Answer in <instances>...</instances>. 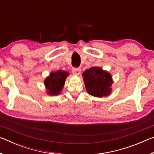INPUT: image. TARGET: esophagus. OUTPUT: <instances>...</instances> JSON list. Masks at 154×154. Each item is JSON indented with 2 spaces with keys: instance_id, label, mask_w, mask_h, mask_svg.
Here are the masks:
<instances>
[{
  "instance_id": "esophagus-1",
  "label": "esophagus",
  "mask_w": 154,
  "mask_h": 154,
  "mask_svg": "<svg viewBox=\"0 0 154 154\" xmlns=\"http://www.w3.org/2000/svg\"><path fill=\"white\" fill-rule=\"evenodd\" d=\"M81 68L80 67H78V68H75L73 67L72 69V72L75 75H79L80 72H81Z\"/></svg>"
}]
</instances>
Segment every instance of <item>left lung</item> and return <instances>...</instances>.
<instances>
[{"label":"left lung","instance_id":"1","mask_svg":"<svg viewBox=\"0 0 154 154\" xmlns=\"http://www.w3.org/2000/svg\"><path fill=\"white\" fill-rule=\"evenodd\" d=\"M83 81L89 94L103 97L111 93L112 79L111 75L101 68L93 67L83 73Z\"/></svg>","mask_w":154,"mask_h":154}]
</instances>
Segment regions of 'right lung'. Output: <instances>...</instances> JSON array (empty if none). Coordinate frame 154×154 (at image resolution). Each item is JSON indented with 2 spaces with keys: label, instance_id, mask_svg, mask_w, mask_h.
<instances>
[{
  "label": "right lung",
  "instance_id": "1",
  "mask_svg": "<svg viewBox=\"0 0 154 154\" xmlns=\"http://www.w3.org/2000/svg\"><path fill=\"white\" fill-rule=\"evenodd\" d=\"M68 72L64 71L52 72L46 78L45 85L49 90L48 94L51 95H58L60 92L65 83V79L68 76Z\"/></svg>",
  "mask_w": 154,
  "mask_h": 154
}]
</instances>
